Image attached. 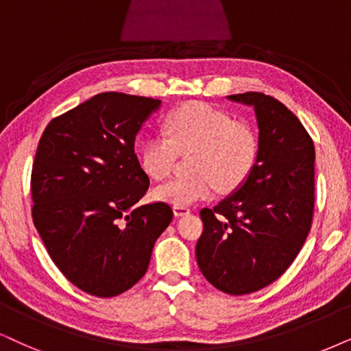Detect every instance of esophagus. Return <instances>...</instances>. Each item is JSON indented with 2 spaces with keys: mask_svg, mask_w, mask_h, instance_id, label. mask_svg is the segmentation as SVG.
Returning <instances> with one entry per match:
<instances>
[{
  "mask_svg": "<svg viewBox=\"0 0 351 351\" xmlns=\"http://www.w3.org/2000/svg\"><path fill=\"white\" fill-rule=\"evenodd\" d=\"M189 212H191V208L186 207V206H173V214H175V217L188 215Z\"/></svg>",
  "mask_w": 351,
  "mask_h": 351,
  "instance_id": "obj_1",
  "label": "esophagus"
}]
</instances>
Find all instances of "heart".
Returning a JSON list of instances; mask_svg holds the SVG:
<instances>
[{
  "label": "heart",
  "instance_id": "heart-1",
  "mask_svg": "<svg viewBox=\"0 0 351 351\" xmlns=\"http://www.w3.org/2000/svg\"><path fill=\"white\" fill-rule=\"evenodd\" d=\"M189 178H176L154 189L157 201L193 206L223 191L238 188L256 165L259 137L251 124L233 121L228 113L193 101L171 112L163 131L154 132L141 147V163L154 180L170 175L178 154H191Z\"/></svg>",
  "mask_w": 351,
  "mask_h": 351
}]
</instances>
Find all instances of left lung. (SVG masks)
<instances>
[{"mask_svg": "<svg viewBox=\"0 0 351 351\" xmlns=\"http://www.w3.org/2000/svg\"><path fill=\"white\" fill-rule=\"evenodd\" d=\"M254 108L259 154L250 176L214 208H202L196 259L228 295L270 285L304 245L314 210V144L300 119L261 92L228 95Z\"/></svg>", "mask_w": 351, "mask_h": 351, "instance_id": "8db88e82", "label": "left lung"}]
</instances>
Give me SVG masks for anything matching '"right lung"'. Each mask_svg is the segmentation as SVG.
<instances>
[{
  "label": "right lung",
  "mask_w": 351,
  "mask_h": 351,
  "mask_svg": "<svg viewBox=\"0 0 351 351\" xmlns=\"http://www.w3.org/2000/svg\"><path fill=\"white\" fill-rule=\"evenodd\" d=\"M162 101L104 92L45 128L32 167V219L71 283L112 298L147 272L173 219L165 202L139 206L149 176L134 141Z\"/></svg>",
  "instance_id": "obj_1"
}]
</instances>
